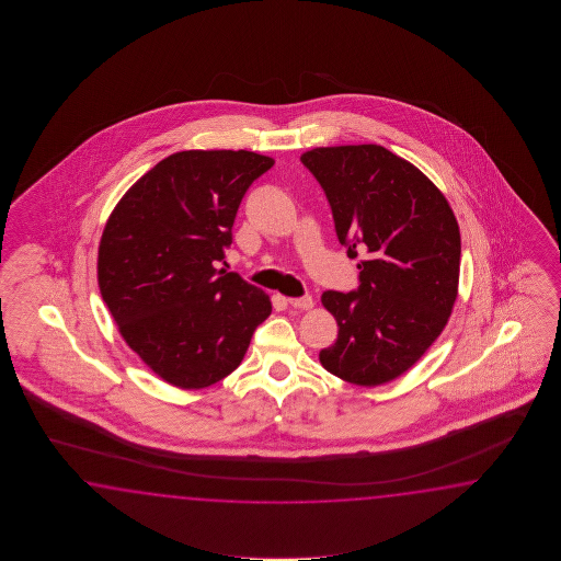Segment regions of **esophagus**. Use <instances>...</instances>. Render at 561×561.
I'll return each instance as SVG.
<instances>
[{"mask_svg":"<svg viewBox=\"0 0 561 561\" xmlns=\"http://www.w3.org/2000/svg\"><path fill=\"white\" fill-rule=\"evenodd\" d=\"M288 305L298 310H310L314 307L312 297L288 298Z\"/></svg>","mask_w":561,"mask_h":561,"instance_id":"34e87169","label":"esophagus"}]
</instances>
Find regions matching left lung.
I'll return each instance as SVG.
<instances>
[{"instance_id": "1", "label": "left lung", "mask_w": 561, "mask_h": 561, "mask_svg": "<svg viewBox=\"0 0 561 561\" xmlns=\"http://www.w3.org/2000/svg\"><path fill=\"white\" fill-rule=\"evenodd\" d=\"M300 160L321 182L346 254L365 256L358 293L321 297L339 336L319 360L358 387L393 381L425 355L454 312L457 218L415 164L379 144L321 146Z\"/></svg>"}]
</instances>
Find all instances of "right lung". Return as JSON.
<instances>
[{
    "label": "right lung",
    "mask_w": 561,
    "mask_h": 561,
    "mask_svg": "<svg viewBox=\"0 0 561 561\" xmlns=\"http://www.w3.org/2000/svg\"><path fill=\"white\" fill-rule=\"evenodd\" d=\"M275 164L249 150H184L136 180L107 216L98 286L126 345L162 381L204 389L239 367L271 297L216 261L244 192Z\"/></svg>",
    "instance_id": "add662e5"
}]
</instances>
